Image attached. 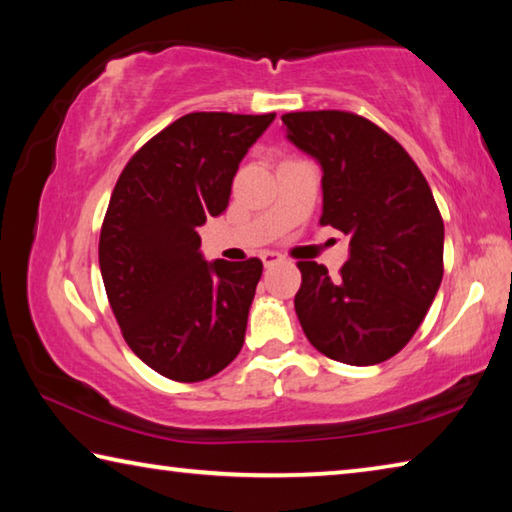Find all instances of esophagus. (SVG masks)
Listing matches in <instances>:
<instances>
[{"mask_svg":"<svg viewBox=\"0 0 512 512\" xmlns=\"http://www.w3.org/2000/svg\"><path fill=\"white\" fill-rule=\"evenodd\" d=\"M282 255L280 253H273V250H264L262 253V262H264V266H273V264H277V262H282Z\"/></svg>","mask_w":512,"mask_h":512,"instance_id":"34e87169","label":"esophagus"}]
</instances>
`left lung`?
Returning <instances> with one entry per match:
<instances>
[{"instance_id":"obj_1","label":"left lung","mask_w":512,"mask_h":512,"mask_svg":"<svg viewBox=\"0 0 512 512\" xmlns=\"http://www.w3.org/2000/svg\"><path fill=\"white\" fill-rule=\"evenodd\" d=\"M289 140L323 167V216L350 235L339 277L298 262L296 314L325 357L375 366L395 357L427 316L443 280V216L404 146L345 110L282 115Z\"/></svg>"}]
</instances>
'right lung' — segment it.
<instances>
[{
    "mask_svg": "<svg viewBox=\"0 0 512 512\" xmlns=\"http://www.w3.org/2000/svg\"><path fill=\"white\" fill-rule=\"evenodd\" d=\"M275 112H189L151 137L121 171L99 237L108 302L137 357L192 384L244 345L262 262L207 264L196 228L230 201L232 178Z\"/></svg>",
    "mask_w": 512,
    "mask_h": 512,
    "instance_id": "obj_1",
    "label": "right lung"
}]
</instances>
